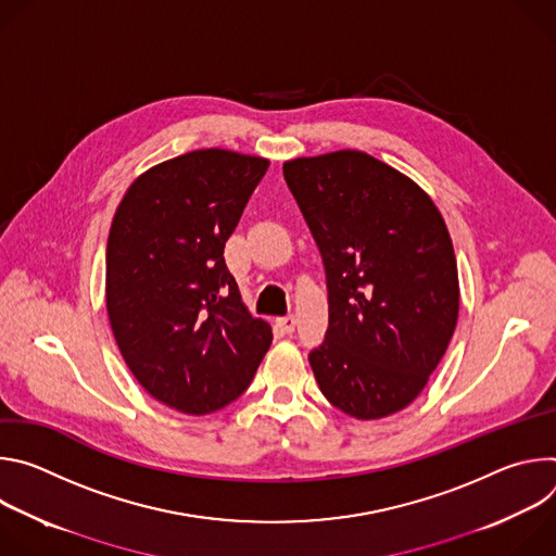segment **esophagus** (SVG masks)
<instances>
[{
  "instance_id": "1",
  "label": "esophagus",
  "mask_w": 556,
  "mask_h": 556,
  "mask_svg": "<svg viewBox=\"0 0 556 556\" xmlns=\"http://www.w3.org/2000/svg\"><path fill=\"white\" fill-rule=\"evenodd\" d=\"M279 328H281L286 334H292V332H294V328H296V319H294L292 314L281 316V319H279Z\"/></svg>"
}]
</instances>
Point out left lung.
<instances>
[{"label": "left lung", "instance_id": "left-lung-1", "mask_svg": "<svg viewBox=\"0 0 556 556\" xmlns=\"http://www.w3.org/2000/svg\"><path fill=\"white\" fill-rule=\"evenodd\" d=\"M283 178L326 266L330 324L307 356L319 389L358 420L405 409L457 324V264L438 206L356 149L294 157Z\"/></svg>", "mask_w": 556, "mask_h": 556}]
</instances>
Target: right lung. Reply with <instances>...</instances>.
I'll use <instances>...</instances> for the list:
<instances>
[{"mask_svg":"<svg viewBox=\"0 0 556 556\" xmlns=\"http://www.w3.org/2000/svg\"><path fill=\"white\" fill-rule=\"evenodd\" d=\"M268 161L198 149L138 176L108 237L105 301L118 350L157 403L213 414L251 384L273 330L253 319L224 247Z\"/></svg>","mask_w":556,"mask_h":556,"instance_id":"obj_1","label":"right lung"}]
</instances>
